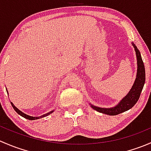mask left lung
<instances>
[{"instance_id": "1", "label": "left lung", "mask_w": 151, "mask_h": 151, "mask_svg": "<svg viewBox=\"0 0 151 151\" xmlns=\"http://www.w3.org/2000/svg\"><path fill=\"white\" fill-rule=\"evenodd\" d=\"M132 45L134 47L137 60V77L133 86L131 88L129 93L114 107L101 108L91 104V107L96 110L97 112L108 115H116L130 109L137 102L140 96L142 91L145 82V70L144 63L142 59L140 52L138 50L137 47L135 46V45H134V43H132Z\"/></svg>"}]
</instances>
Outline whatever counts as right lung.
Here are the masks:
<instances>
[{
  "label": "right lung",
  "instance_id": "right-lung-1",
  "mask_svg": "<svg viewBox=\"0 0 151 151\" xmlns=\"http://www.w3.org/2000/svg\"><path fill=\"white\" fill-rule=\"evenodd\" d=\"M7 93H8V91H7ZM11 104H12V107L14 108V110L16 111V112H17V113L19 114V115H21V116L23 117V118H26V119L30 120V121H33V120L39 119V118H44V117H46V116H47V115H50V114H51L52 112H53V111H54V110H52L51 112H47V113L45 114V115H42V116H39V117H33V116H30V115H26V114H25V113H24V112H22V111H20V110H19V109H18L17 108L16 106H15L14 105V104H13V103H12V102H11Z\"/></svg>",
  "mask_w": 151,
  "mask_h": 151
}]
</instances>
